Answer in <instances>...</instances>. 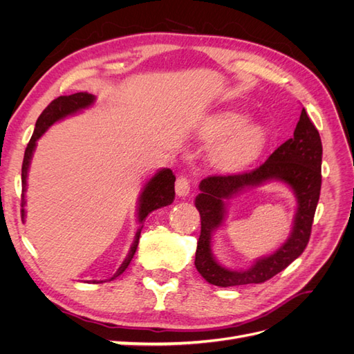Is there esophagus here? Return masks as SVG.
I'll list each match as a JSON object with an SVG mask.
<instances>
[{
    "mask_svg": "<svg viewBox=\"0 0 354 354\" xmlns=\"http://www.w3.org/2000/svg\"><path fill=\"white\" fill-rule=\"evenodd\" d=\"M190 192V181L187 177H178L177 181H176V194L180 196V198H185L189 195Z\"/></svg>",
    "mask_w": 354,
    "mask_h": 354,
    "instance_id": "esophagus-1",
    "label": "esophagus"
}]
</instances>
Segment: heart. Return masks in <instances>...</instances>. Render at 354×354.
<instances>
[{
  "label": "heart",
  "instance_id": "heart-1",
  "mask_svg": "<svg viewBox=\"0 0 354 354\" xmlns=\"http://www.w3.org/2000/svg\"><path fill=\"white\" fill-rule=\"evenodd\" d=\"M201 136L207 142H218L212 149L214 165L223 171H239L261 155L267 143L266 130L255 122H246L239 112H223L203 122Z\"/></svg>",
  "mask_w": 354,
  "mask_h": 354
}]
</instances>
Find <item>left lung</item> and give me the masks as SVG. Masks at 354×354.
<instances>
[{"label":"left lung","mask_w":354,"mask_h":354,"mask_svg":"<svg viewBox=\"0 0 354 354\" xmlns=\"http://www.w3.org/2000/svg\"><path fill=\"white\" fill-rule=\"evenodd\" d=\"M322 142L315 124L303 108L294 137L281 145L264 164L251 171L227 176H209L199 185L201 194L195 205L201 214L195 266L207 282L217 286L263 283L282 272L303 254L312 233L316 207L322 185ZM270 179H281L291 187L297 198L295 227L287 242L273 254L257 261L246 271H230L213 259L210 251L212 232L225 215L226 198L242 189Z\"/></svg>","instance_id":"obj_1"}]
</instances>
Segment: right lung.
I'll list each match as a JSON object with an SVG mask.
<instances>
[{"instance_id": "obj_1", "label": "right lung", "mask_w": 354, "mask_h": 354, "mask_svg": "<svg viewBox=\"0 0 354 354\" xmlns=\"http://www.w3.org/2000/svg\"><path fill=\"white\" fill-rule=\"evenodd\" d=\"M94 100H95L94 95L88 94V93H75L71 95H60V97L53 100L38 116L37 124H35V130L28 143L25 156H24V164H22V207L25 205L28 169H29L32 153H34V151H35L38 138L48 130V127L63 120V118H66L69 115H73L85 108H88V106H91L94 103ZM174 181H176V176L173 174V171H171L169 168H164V169L158 171V173L147 181L146 186L143 187L140 199H138V223H143V220L152 211L167 207L174 201V196H176ZM24 218H25V209L22 208V220ZM142 229H143V226H140V229L137 230L136 239L131 245L130 252H128L127 259L124 260L120 269H118V272L113 274V277H111V281L115 279V277H118L120 274H122L128 267V264L131 263L133 257L136 254V250H137L138 239H140ZM93 282L95 283L97 281H93Z\"/></svg>"}]
</instances>
